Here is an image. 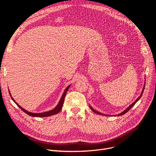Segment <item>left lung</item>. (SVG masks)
<instances>
[{"label":"left lung","mask_w":156,"mask_h":156,"mask_svg":"<svg viewBox=\"0 0 156 156\" xmlns=\"http://www.w3.org/2000/svg\"><path fill=\"white\" fill-rule=\"evenodd\" d=\"M145 83H144V88H143V89H142V93H141V94H140V95L139 96L138 98H137V99L136 100V101H135V102H133L132 104H131L129 107H128L125 111H122V112H121V113H119V114H118V116H121V115H123L124 114H125V113H126L131 108H132L133 106L136 103V102L140 99L141 98V97H142V94H143V92H144V88H145ZM90 108L91 109V110L93 111V112H94L95 113H96V114H101V115H104V116H110L111 115H107V114H102V113H101V112H99V111H96V110H95L94 109H93V108H92L90 105ZM116 116H117V115H116Z\"/></svg>","instance_id":"1"}]
</instances>
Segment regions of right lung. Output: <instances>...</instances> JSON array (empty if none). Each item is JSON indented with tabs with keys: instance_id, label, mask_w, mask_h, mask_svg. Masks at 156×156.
I'll return each instance as SVG.
<instances>
[{
	"instance_id": "obj_1",
	"label": "right lung",
	"mask_w": 156,
	"mask_h": 156,
	"mask_svg": "<svg viewBox=\"0 0 156 156\" xmlns=\"http://www.w3.org/2000/svg\"><path fill=\"white\" fill-rule=\"evenodd\" d=\"M70 85L68 86L67 88L65 89V90L64 91V93L62 94V97H61V99H60V101H59L58 104L57 105V106H56V107H55V108H54L53 109H52V110H51V111H46V112H40V113L31 112H29V111L25 110L24 109H23V108L21 107V106H20L17 102H16L14 100L13 98L11 97V94L9 90V93L10 96L11 97L12 100L15 102V104H16V105H17L18 106V107H19L22 111H23L26 114H28L29 116H34V117H47V116H52V115H54V114H57L59 112H60V111L61 110V109H62V105H63V104H64V98H65L66 94V93H67V92H68V90L69 88L70 87Z\"/></svg>"
}]
</instances>
